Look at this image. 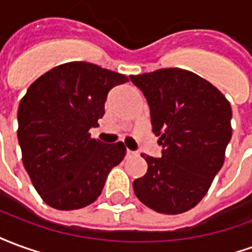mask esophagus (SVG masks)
Masks as SVG:
<instances>
[{"mask_svg":"<svg viewBox=\"0 0 252 252\" xmlns=\"http://www.w3.org/2000/svg\"><path fill=\"white\" fill-rule=\"evenodd\" d=\"M126 155H128V157H132V155H136V153H135V151H131V150H126Z\"/></svg>","mask_w":252,"mask_h":252,"instance_id":"obj_1","label":"esophagus"}]
</instances>
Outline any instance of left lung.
<instances>
[{
    "label": "left lung",
    "instance_id": "obj_1",
    "mask_svg": "<svg viewBox=\"0 0 252 252\" xmlns=\"http://www.w3.org/2000/svg\"><path fill=\"white\" fill-rule=\"evenodd\" d=\"M147 99L162 157L142 155L147 173L133 191L148 208L178 215L194 208L221 169L232 136V109L211 82L182 68L131 75Z\"/></svg>",
    "mask_w": 252,
    "mask_h": 252
}]
</instances>
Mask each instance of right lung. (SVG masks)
<instances>
[{"mask_svg": "<svg viewBox=\"0 0 252 252\" xmlns=\"http://www.w3.org/2000/svg\"><path fill=\"white\" fill-rule=\"evenodd\" d=\"M126 82L124 74L70 62L28 88L17 112V137L25 170L47 205L59 211L90 205L124 159V143L105 144L89 129L104 116L110 89Z\"/></svg>", "mask_w": 252, "mask_h": 252, "instance_id": "add662e5", "label": "right lung"}]
</instances>
